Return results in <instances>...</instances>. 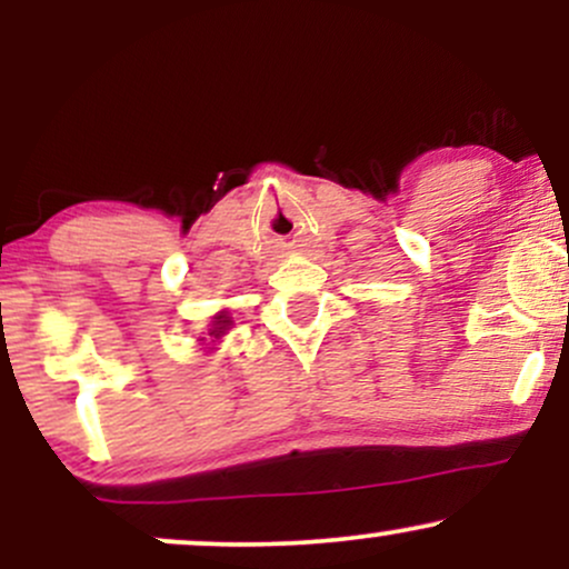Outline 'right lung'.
<instances>
[{"label": "right lung", "mask_w": 569, "mask_h": 569, "mask_svg": "<svg viewBox=\"0 0 569 569\" xmlns=\"http://www.w3.org/2000/svg\"><path fill=\"white\" fill-rule=\"evenodd\" d=\"M230 316H227V312H219V316L217 318H213V329L211 331H208V335H211L213 339H219L221 335H224V331L227 329H230Z\"/></svg>", "instance_id": "obj_1"}]
</instances>
